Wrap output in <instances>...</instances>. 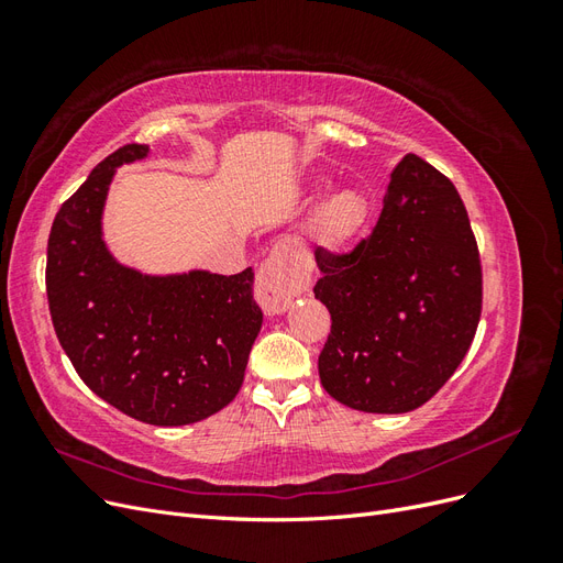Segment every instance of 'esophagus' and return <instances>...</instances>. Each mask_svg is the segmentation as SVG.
I'll return each instance as SVG.
<instances>
[{"label":"esophagus","mask_w":563,"mask_h":563,"mask_svg":"<svg viewBox=\"0 0 563 563\" xmlns=\"http://www.w3.org/2000/svg\"><path fill=\"white\" fill-rule=\"evenodd\" d=\"M310 284V275L305 272L284 246H275L261 263L255 275V300H258L265 314L275 317L288 310L291 300L302 294Z\"/></svg>","instance_id":"1"}]
</instances>
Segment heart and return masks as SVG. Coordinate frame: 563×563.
<instances>
[{"label": "heart", "instance_id": "b5f03b06", "mask_svg": "<svg viewBox=\"0 0 563 563\" xmlns=\"http://www.w3.org/2000/svg\"><path fill=\"white\" fill-rule=\"evenodd\" d=\"M368 207L362 192L338 190L321 203L314 218V240L321 249L338 251L347 246L364 228Z\"/></svg>", "mask_w": 563, "mask_h": 563}]
</instances>
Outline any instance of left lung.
Here are the masks:
<instances>
[{"label": "left lung", "mask_w": 563, "mask_h": 563, "mask_svg": "<svg viewBox=\"0 0 563 563\" xmlns=\"http://www.w3.org/2000/svg\"><path fill=\"white\" fill-rule=\"evenodd\" d=\"M314 258V298L331 312L323 389L366 413H408L432 399L482 317L479 249L455 185L406 155L366 240L350 253L317 249Z\"/></svg>", "instance_id": "1"}]
</instances>
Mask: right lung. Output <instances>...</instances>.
Instances as JSON below:
<instances>
[{
  "instance_id": "1",
  "label": "right lung",
  "mask_w": 563,
  "mask_h": 563,
  "mask_svg": "<svg viewBox=\"0 0 563 563\" xmlns=\"http://www.w3.org/2000/svg\"><path fill=\"white\" fill-rule=\"evenodd\" d=\"M143 157L147 145L119 147L63 203L48 234L46 296L87 387L135 420L178 428L236 397L263 312L251 267L157 277L112 258L100 228L108 187L117 166Z\"/></svg>"
}]
</instances>
